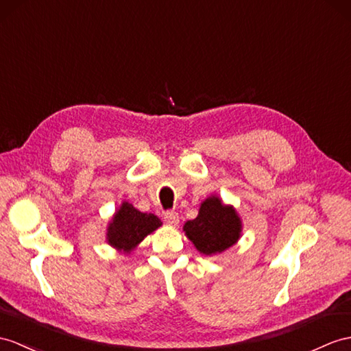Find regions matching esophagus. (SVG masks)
<instances>
[{
  "mask_svg": "<svg viewBox=\"0 0 351 351\" xmlns=\"http://www.w3.org/2000/svg\"><path fill=\"white\" fill-rule=\"evenodd\" d=\"M164 219H165L167 223H168V225H171V226H176V225H178V213H177V211H174V210H168V211H165Z\"/></svg>",
  "mask_w": 351,
  "mask_h": 351,
  "instance_id": "1",
  "label": "esophagus"
}]
</instances>
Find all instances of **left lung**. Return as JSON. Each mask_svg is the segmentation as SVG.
Returning <instances> with one entry per match:
<instances>
[{
    "label": "left lung",
    "instance_id": "left-lung-1",
    "mask_svg": "<svg viewBox=\"0 0 351 351\" xmlns=\"http://www.w3.org/2000/svg\"><path fill=\"white\" fill-rule=\"evenodd\" d=\"M241 219L232 205H225L216 195L202 201L196 219L187 220L183 230L202 254H216L234 245L241 237Z\"/></svg>",
    "mask_w": 351,
    "mask_h": 351
}]
</instances>
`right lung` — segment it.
Masks as SVG:
<instances>
[{
  "label": "right lung",
  "instance_id": "1",
  "mask_svg": "<svg viewBox=\"0 0 351 351\" xmlns=\"http://www.w3.org/2000/svg\"><path fill=\"white\" fill-rule=\"evenodd\" d=\"M160 225L162 221L158 216L141 213L125 201L108 223L107 241L119 252L130 253Z\"/></svg>",
  "mask_w": 351,
  "mask_h": 351
}]
</instances>
